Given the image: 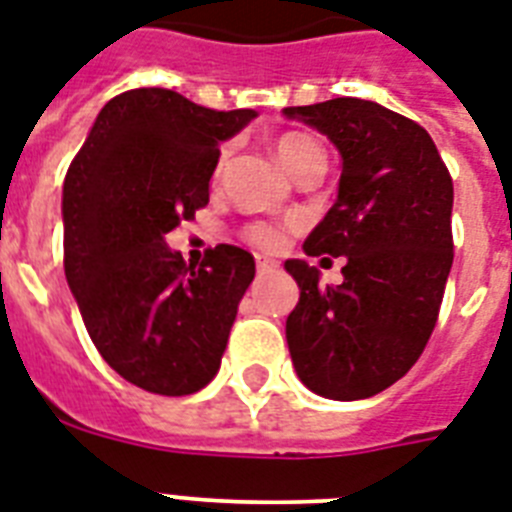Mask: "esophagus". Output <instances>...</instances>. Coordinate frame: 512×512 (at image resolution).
I'll use <instances>...</instances> for the list:
<instances>
[{"instance_id":"obj_1","label":"esophagus","mask_w":512,"mask_h":512,"mask_svg":"<svg viewBox=\"0 0 512 512\" xmlns=\"http://www.w3.org/2000/svg\"><path fill=\"white\" fill-rule=\"evenodd\" d=\"M279 268V263L276 260H268V257H257V271L260 273H271Z\"/></svg>"}]
</instances>
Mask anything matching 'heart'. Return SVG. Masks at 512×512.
<instances>
[{
	"mask_svg": "<svg viewBox=\"0 0 512 512\" xmlns=\"http://www.w3.org/2000/svg\"><path fill=\"white\" fill-rule=\"evenodd\" d=\"M273 154L279 159V164L289 175L295 177V172L300 167H305L308 162L313 159H324V151L316 140L305 138V135H281L276 143H273ZM223 162H225V151L217 156V164H215V180L223 170ZM247 239L260 249H279L284 244V231H281L279 225H271V223H255L247 228Z\"/></svg>",
	"mask_w": 512,
	"mask_h": 512,
	"instance_id": "heart-1",
	"label": "heart"
}]
</instances>
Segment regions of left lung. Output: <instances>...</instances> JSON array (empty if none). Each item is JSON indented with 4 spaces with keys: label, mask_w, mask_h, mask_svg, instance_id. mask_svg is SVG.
Returning a JSON list of instances; mask_svg holds the SVG:
<instances>
[{
    "label": "left lung",
    "mask_w": 512,
    "mask_h": 512,
    "mask_svg": "<svg viewBox=\"0 0 512 512\" xmlns=\"http://www.w3.org/2000/svg\"><path fill=\"white\" fill-rule=\"evenodd\" d=\"M284 116L340 151L337 201L303 249L345 257L340 284H321L305 260L284 263L300 287L289 356L316 396H377L412 369L436 327L454 260L452 177L420 124L372 100L335 98Z\"/></svg>",
    "instance_id": "1"
}]
</instances>
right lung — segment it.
Returning a JSON list of instances; mask_svg holds the SVG:
<instances>
[{"label": "right lung", "instance_id": "add662e5", "mask_svg": "<svg viewBox=\"0 0 512 512\" xmlns=\"http://www.w3.org/2000/svg\"><path fill=\"white\" fill-rule=\"evenodd\" d=\"M255 116L140 87L100 108L68 167V289L106 364L148 393L188 396L212 382L255 279L247 249L220 244L191 265L167 247V233L207 207L220 143Z\"/></svg>", "mask_w": 512, "mask_h": 512}]
</instances>
